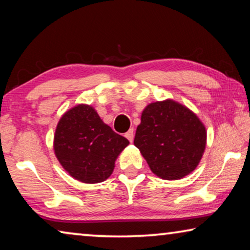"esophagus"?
<instances>
[{
  "mask_svg": "<svg viewBox=\"0 0 250 250\" xmlns=\"http://www.w3.org/2000/svg\"><path fill=\"white\" fill-rule=\"evenodd\" d=\"M133 137H134V130L133 129H130L128 132L125 133V138L128 139L130 142L133 141Z\"/></svg>",
  "mask_w": 250,
  "mask_h": 250,
  "instance_id": "obj_1",
  "label": "esophagus"
}]
</instances>
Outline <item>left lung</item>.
<instances>
[{"label": "left lung", "instance_id": "obj_1", "mask_svg": "<svg viewBox=\"0 0 250 250\" xmlns=\"http://www.w3.org/2000/svg\"><path fill=\"white\" fill-rule=\"evenodd\" d=\"M207 131L187 106L167 99L142 111L133 144L161 179L178 180L197 168L205 152Z\"/></svg>", "mask_w": 250, "mask_h": 250}]
</instances>
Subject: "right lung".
Instances as JSON below:
<instances>
[{"mask_svg": "<svg viewBox=\"0 0 250 250\" xmlns=\"http://www.w3.org/2000/svg\"><path fill=\"white\" fill-rule=\"evenodd\" d=\"M129 141L113 131L89 104H78L63 114L54 133L53 149L71 177L84 184L102 182Z\"/></svg>", "mask_w": 250, "mask_h": 250, "instance_id": "right-lung-1", "label": "right lung"}]
</instances>
